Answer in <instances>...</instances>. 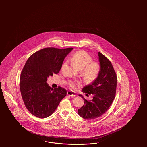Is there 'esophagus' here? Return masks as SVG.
I'll return each mask as SVG.
<instances>
[{
    "label": "esophagus",
    "mask_w": 147,
    "mask_h": 147,
    "mask_svg": "<svg viewBox=\"0 0 147 147\" xmlns=\"http://www.w3.org/2000/svg\"><path fill=\"white\" fill-rule=\"evenodd\" d=\"M67 95H68L69 96H76V93L74 92H73V91H71V90H68V91H67Z\"/></svg>",
    "instance_id": "esophagus-1"
}]
</instances>
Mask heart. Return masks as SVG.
I'll return each mask as SVG.
<instances>
[{
  "label": "heart",
  "mask_w": 147,
  "mask_h": 147,
  "mask_svg": "<svg viewBox=\"0 0 147 147\" xmlns=\"http://www.w3.org/2000/svg\"><path fill=\"white\" fill-rule=\"evenodd\" d=\"M71 61L74 66L81 71V74L85 79L93 81L97 78L100 69V66L97 62L92 61V57L85 51L76 52L72 55ZM80 85V82L77 81H71L69 83L71 89H76V86Z\"/></svg>",
  "instance_id": "heart-1"
}]
</instances>
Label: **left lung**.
<instances>
[{"mask_svg": "<svg viewBox=\"0 0 147 147\" xmlns=\"http://www.w3.org/2000/svg\"><path fill=\"white\" fill-rule=\"evenodd\" d=\"M100 70L97 78L91 85L84 87L82 92L93 95L88 101L82 95L84 104L78 109L79 115L86 120H93L104 114L111 106L115 97L117 76L111 61L98 52ZM87 95V94H86Z\"/></svg>", "mask_w": 147, "mask_h": 147, "instance_id": "left-lung-1", "label": "left lung"}]
</instances>
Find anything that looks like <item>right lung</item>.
Returning <instances> with one entry per match:
<instances>
[{"label":"right lung","mask_w":147,"mask_h":147,"mask_svg":"<svg viewBox=\"0 0 147 147\" xmlns=\"http://www.w3.org/2000/svg\"><path fill=\"white\" fill-rule=\"evenodd\" d=\"M72 49L45 48L27 59L20 74V89L25 107L33 115L41 119L51 115L66 96L65 88L58 87L53 90L46 81L49 76L59 72Z\"/></svg>","instance_id":"right-lung-1"}]
</instances>
